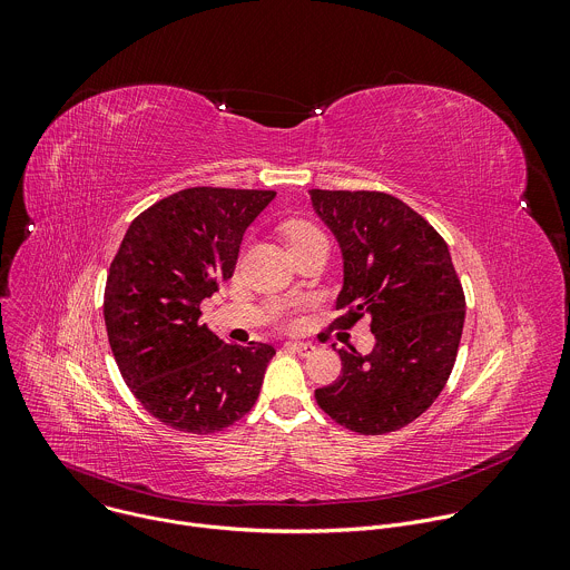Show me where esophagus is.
<instances>
[{
  "label": "esophagus",
  "instance_id": "1",
  "mask_svg": "<svg viewBox=\"0 0 570 570\" xmlns=\"http://www.w3.org/2000/svg\"><path fill=\"white\" fill-rule=\"evenodd\" d=\"M286 347H288V350H293V352H297L299 356H311V354H315V345H313V343H299V341H293V343H286Z\"/></svg>",
  "mask_w": 570,
  "mask_h": 570
}]
</instances>
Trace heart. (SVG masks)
Returning a JSON list of instances; mask_svg holds the SVG:
<instances>
[{"label": "heart", "instance_id": "1", "mask_svg": "<svg viewBox=\"0 0 570 570\" xmlns=\"http://www.w3.org/2000/svg\"><path fill=\"white\" fill-rule=\"evenodd\" d=\"M284 238L288 243L291 253H297V250L311 246V243L324 238V234L308 220H291L284 225Z\"/></svg>", "mask_w": 570, "mask_h": 570}]
</instances>
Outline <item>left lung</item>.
I'll return each mask as SVG.
<instances>
[{
  "mask_svg": "<svg viewBox=\"0 0 570 570\" xmlns=\"http://www.w3.org/2000/svg\"><path fill=\"white\" fill-rule=\"evenodd\" d=\"M315 214L343 250V291L334 327L352 330L370 315V354L338 350L343 370L315 390V401L341 426L383 435L415 422L453 370L464 293L446 240L403 200L381 191L311 189Z\"/></svg>",
  "mask_w": 570,
  "mask_h": 570,
  "instance_id": "obj_1",
  "label": "left lung"
}]
</instances>
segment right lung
<instances>
[{
    "mask_svg": "<svg viewBox=\"0 0 570 570\" xmlns=\"http://www.w3.org/2000/svg\"><path fill=\"white\" fill-rule=\"evenodd\" d=\"M275 191L191 187L128 227L104 295L108 341L144 409L176 431L209 435L248 415L275 347L223 343L200 302L232 277L243 234Z\"/></svg>",
    "mask_w": 570,
    "mask_h": 570,
    "instance_id": "add662e5",
    "label": "right lung"
}]
</instances>
